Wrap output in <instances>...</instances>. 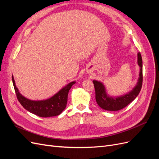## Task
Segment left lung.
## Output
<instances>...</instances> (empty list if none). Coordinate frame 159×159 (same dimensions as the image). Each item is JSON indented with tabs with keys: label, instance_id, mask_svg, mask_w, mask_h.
<instances>
[{
	"label": "left lung",
	"instance_id": "left-lung-1",
	"mask_svg": "<svg viewBox=\"0 0 159 159\" xmlns=\"http://www.w3.org/2000/svg\"><path fill=\"white\" fill-rule=\"evenodd\" d=\"M137 59L138 65L140 67L139 78L135 87L128 93L119 97H111L107 93L105 86L102 82L96 80L93 81L95 91V100L101 108L113 111H119L125 107L137 97L143 84V60L140 52L138 53Z\"/></svg>",
	"mask_w": 159,
	"mask_h": 159
}]
</instances>
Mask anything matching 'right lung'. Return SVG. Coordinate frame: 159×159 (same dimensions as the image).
<instances>
[{"label": "right lung", "instance_id": "obj_1", "mask_svg": "<svg viewBox=\"0 0 159 159\" xmlns=\"http://www.w3.org/2000/svg\"><path fill=\"white\" fill-rule=\"evenodd\" d=\"M12 83L18 102L23 107L28 111L41 117H49L59 115L66 107L68 102V95L71 86L75 81H71L60 89L52 98L40 101L28 99L20 94L15 85L14 77L12 75Z\"/></svg>", "mask_w": 159, "mask_h": 159}]
</instances>
